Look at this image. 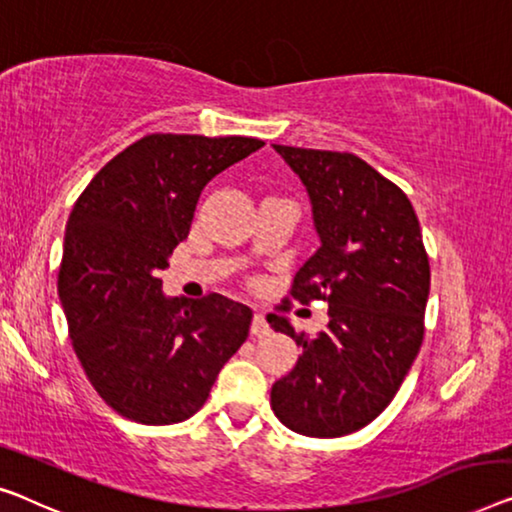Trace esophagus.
Listing matches in <instances>:
<instances>
[{
  "label": "esophagus",
  "instance_id": "34e87169",
  "mask_svg": "<svg viewBox=\"0 0 512 512\" xmlns=\"http://www.w3.org/2000/svg\"><path fill=\"white\" fill-rule=\"evenodd\" d=\"M250 333H253L255 338H264V335L271 333V326H269V322H266V317L262 315V312H257V315L253 317V324H250Z\"/></svg>",
  "mask_w": 512,
  "mask_h": 512
}]
</instances>
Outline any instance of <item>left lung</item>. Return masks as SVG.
Returning <instances> with one entry per match:
<instances>
[{
  "label": "left lung",
  "instance_id": "left-lung-1",
  "mask_svg": "<svg viewBox=\"0 0 512 512\" xmlns=\"http://www.w3.org/2000/svg\"><path fill=\"white\" fill-rule=\"evenodd\" d=\"M299 174L322 246L289 296L329 305V326L308 340L280 315L271 329L301 356L271 388L273 414L305 437H345L384 411L423 345L430 262L409 197L347 151L273 144ZM287 310V305H280Z\"/></svg>",
  "mask_w": 512,
  "mask_h": 512
}]
</instances>
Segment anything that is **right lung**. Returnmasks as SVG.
Listing matches in <instances>:
<instances>
[{"instance_id": "add662e5", "label": "right lung", "mask_w": 512, "mask_h": 512, "mask_svg": "<svg viewBox=\"0 0 512 512\" xmlns=\"http://www.w3.org/2000/svg\"><path fill=\"white\" fill-rule=\"evenodd\" d=\"M259 147L241 135H144L73 204L59 299L87 379L124 418L186 421L248 338V305L223 294L165 299L158 273L188 236L202 188Z\"/></svg>"}]
</instances>
